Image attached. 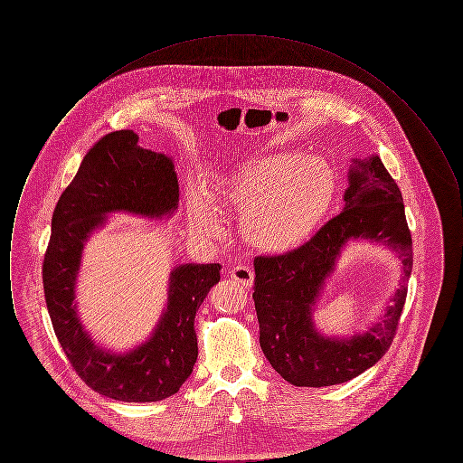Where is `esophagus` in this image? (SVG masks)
<instances>
[{"label":"esophagus","instance_id":"esophagus-1","mask_svg":"<svg viewBox=\"0 0 463 463\" xmlns=\"http://www.w3.org/2000/svg\"><path fill=\"white\" fill-rule=\"evenodd\" d=\"M253 270L248 267V265H236L232 270H231V278L238 283H241L242 287L250 288L253 285Z\"/></svg>","mask_w":463,"mask_h":463}]
</instances>
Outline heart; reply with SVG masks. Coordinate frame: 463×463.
Instances as JSON below:
<instances>
[{"instance_id":"b5f03b06","label":"heart","mask_w":463,"mask_h":463,"mask_svg":"<svg viewBox=\"0 0 463 463\" xmlns=\"http://www.w3.org/2000/svg\"><path fill=\"white\" fill-rule=\"evenodd\" d=\"M336 191V175L319 156H262L208 185L206 198L222 213L240 212L242 238L265 251H285L307 240ZM206 199L189 203V225L204 240H221L223 227Z\"/></svg>"}]
</instances>
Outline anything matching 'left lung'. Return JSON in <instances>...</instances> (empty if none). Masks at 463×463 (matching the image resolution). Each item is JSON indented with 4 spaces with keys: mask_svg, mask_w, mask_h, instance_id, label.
<instances>
[{
    "mask_svg": "<svg viewBox=\"0 0 463 463\" xmlns=\"http://www.w3.org/2000/svg\"><path fill=\"white\" fill-rule=\"evenodd\" d=\"M344 201V210L306 244L253 262L260 347L272 368L297 387L344 383L372 368L389 351L406 302L413 267L411 234L401 191L378 156L354 159ZM351 239L389 245L402 259L403 278L380 324L354 337H325L315 330L311 310Z\"/></svg>",
    "mask_w": 463,
    "mask_h": 463,
    "instance_id": "1",
    "label": "left lung"
}]
</instances>
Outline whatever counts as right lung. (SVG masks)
<instances>
[{"instance_id":"obj_1","label":"right lung","mask_w":463,"mask_h":463,"mask_svg":"<svg viewBox=\"0 0 463 463\" xmlns=\"http://www.w3.org/2000/svg\"><path fill=\"white\" fill-rule=\"evenodd\" d=\"M132 130L102 137L81 161L52 217L43 260L44 300L55 335L78 376L102 396L153 402L174 396L198 359L194 317L208 291L221 281V264L176 265L168 302L153 335L127 354L99 347L80 321L76 278L90 234L108 213L149 219L172 215L178 180L172 157L142 149Z\"/></svg>"}]
</instances>
